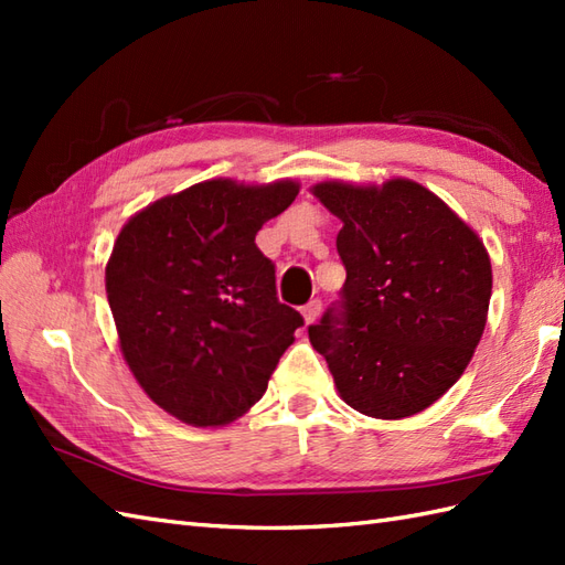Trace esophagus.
<instances>
[{
  "instance_id": "obj_1",
  "label": "esophagus",
  "mask_w": 565,
  "mask_h": 565,
  "mask_svg": "<svg viewBox=\"0 0 565 565\" xmlns=\"http://www.w3.org/2000/svg\"><path fill=\"white\" fill-rule=\"evenodd\" d=\"M320 308H322V303L318 301V298H313V301H308V303L301 308L306 326H313V322H316L318 316H320Z\"/></svg>"
}]
</instances>
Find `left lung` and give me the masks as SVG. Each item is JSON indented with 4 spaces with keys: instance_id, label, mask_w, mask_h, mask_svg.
Instances as JSON below:
<instances>
[{
    "instance_id": "left-lung-1",
    "label": "left lung",
    "mask_w": 565,
    "mask_h": 565,
    "mask_svg": "<svg viewBox=\"0 0 565 565\" xmlns=\"http://www.w3.org/2000/svg\"><path fill=\"white\" fill-rule=\"evenodd\" d=\"M342 221V310L308 328L340 398L369 417L423 413L483 338L493 269L471 225L413 179L310 186Z\"/></svg>"
}]
</instances>
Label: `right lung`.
<instances>
[{
	"label": "right lung",
	"instance_id": "add662e5",
	"mask_svg": "<svg viewBox=\"0 0 565 565\" xmlns=\"http://www.w3.org/2000/svg\"><path fill=\"white\" fill-rule=\"evenodd\" d=\"M298 182L206 179L130 215L106 262L121 354L148 398L194 427H223L264 391L296 328L255 245Z\"/></svg>",
	"mask_w": 565,
	"mask_h": 565
}]
</instances>
